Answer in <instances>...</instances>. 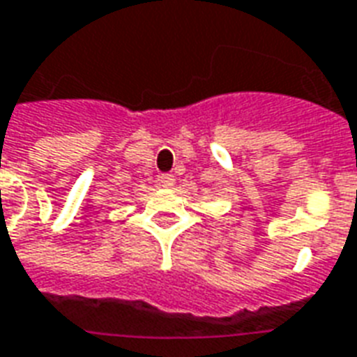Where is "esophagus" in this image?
Masks as SVG:
<instances>
[{"instance_id":"obj_1","label":"esophagus","mask_w":357,"mask_h":357,"mask_svg":"<svg viewBox=\"0 0 357 357\" xmlns=\"http://www.w3.org/2000/svg\"><path fill=\"white\" fill-rule=\"evenodd\" d=\"M174 183H176V178H174L172 174H162V176H160V185L166 187V189L174 187Z\"/></svg>"}]
</instances>
